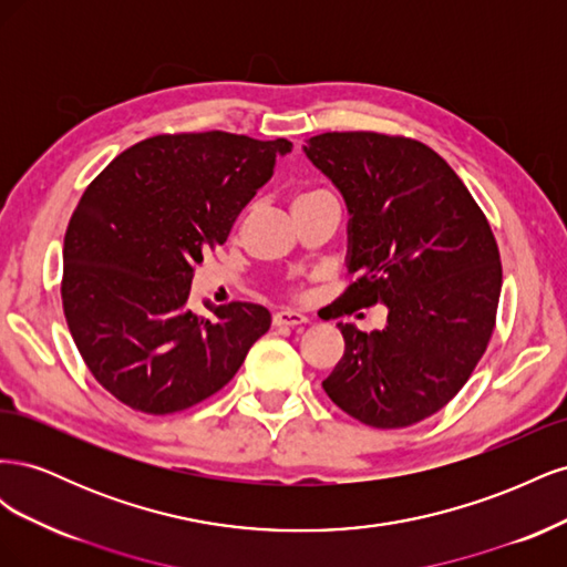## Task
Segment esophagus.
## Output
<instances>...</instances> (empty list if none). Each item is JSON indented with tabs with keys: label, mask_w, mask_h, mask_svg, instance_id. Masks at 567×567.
I'll return each instance as SVG.
<instances>
[{
	"label": "esophagus",
	"mask_w": 567,
	"mask_h": 567,
	"mask_svg": "<svg viewBox=\"0 0 567 567\" xmlns=\"http://www.w3.org/2000/svg\"><path fill=\"white\" fill-rule=\"evenodd\" d=\"M310 319H307L305 315L300 312H293V310H281L274 315V326H290V329H296V326H302Z\"/></svg>",
	"instance_id": "34e87169"
}]
</instances>
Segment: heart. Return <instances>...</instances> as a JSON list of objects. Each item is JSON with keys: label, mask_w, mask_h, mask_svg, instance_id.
I'll list each match as a JSON object with an SVG mask.
<instances>
[{"label": "heart", "mask_w": 567, "mask_h": 567, "mask_svg": "<svg viewBox=\"0 0 567 567\" xmlns=\"http://www.w3.org/2000/svg\"><path fill=\"white\" fill-rule=\"evenodd\" d=\"M317 194H326V192H307V194H300L296 200H300V198H310V196H317Z\"/></svg>", "instance_id": "b5f03b06"}]
</instances>
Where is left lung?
<instances>
[{"label":"left lung","mask_w":567,"mask_h":567,"mask_svg":"<svg viewBox=\"0 0 567 567\" xmlns=\"http://www.w3.org/2000/svg\"><path fill=\"white\" fill-rule=\"evenodd\" d=\"M302 148L350 213V286L333 317L388 307L383 331L338 323L346 352L321 385L371 427L414 425L466 385L487 350L502 293L489 221L454 169L416 140L326 132Z\"/></svg>","instance_id":"1"}]
</instances>
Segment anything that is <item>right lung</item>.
<instances>
[{
	"instance_id": "right-lung-1",
	"label": "right lung",
	"mask_w": 567,
	"mask_h": 567,
	"mask_svg": "<svg viewBox=\"0 0 567 567\" xmlns=\"http://www.w3.org/2000/svg\"><path fill=\"white\" fill-rule=\"evenodd\" d=\"M288 140L158 134L130 146L82 194L65 229L68 329L115 400L165 416L225 388L269 331L262 305L188 310L194 267L227 241Z\"/></svg>"
}]
</instances>
